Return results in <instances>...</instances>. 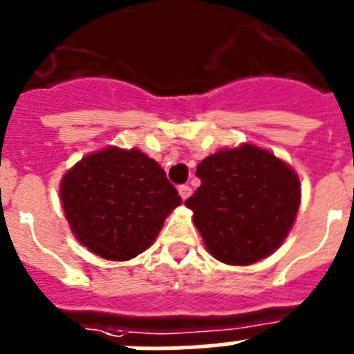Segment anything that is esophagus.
I'll use <instances>...</instances> for the list:
<instances>
[{"label": "esophagus", "mask_w": 354, "mask_h": 354, "mask_svg": "<svg viewBox=\"0 0 354 354\" xmlns=\"http://www.w3.org/2000/svg\"><path fill=\"white\" fill-rule=\"evenodd\" d=\"M179 195H180V198H183V200L189 198V195H192V187L187 186V184H183V186H179Z\"/></svg>", "instance_id": "obj_1"}]
</instances>
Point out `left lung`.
<instances>
[{
  "label": "left lung",
  "instance_id": "1",
  "mask_svg": "<svg viewBox=\"0 0 354 354\" xmlns=\"http://www.w3.org/2000/svg\"><path fill=\"white\" fill-rule=\"evenodd\" d=\"M202 184L184 202L212 257L248 266L282 245L299 207V180L253 145L220 150L196 167Z\"/></svg>",
  "mask_w": 354,
  "mask_h": 354
}]
</instances>
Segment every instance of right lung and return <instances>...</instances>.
I'll return each instance as SVG.
<instances>
[{
	"instance_id": "add662e5",
	"label": "right lung",
	"mask_w": 354,
	"mask_h": 354,
	"mask_svg": "<svg viewBox=\"0 0 354 354\" xmlns=\"http://www.w3.org/2000/svg\"><path fill=\"white\" fill-rule=\"evenodd\" d=\"M60 196L81 245L108 261H129L152 245L183 202L154 159L138 149H104L62 179Z\"/></svg>"
}]
</instances>
